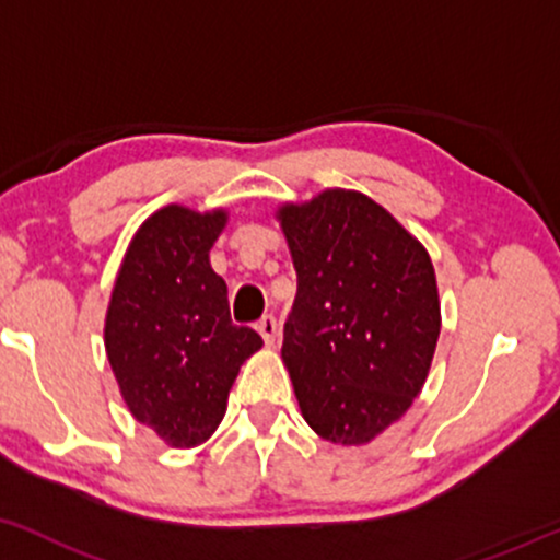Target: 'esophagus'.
Wrapping results in <instances>:
<instances>
[{
	"mask_svg": "<svg viewBox=\"0 0 560 560\" xmlns=\"http://www.w3.org/2000/svg\"><path fill=\"white\" fill-rule=\"evenodd\" d=\"M258 334L262 336V341H266L268 347L276 345V339H279V323H276L273 315H262L258 323Z\"/></svg>",
	"mask_w": 560,
	"mask_h": 560,
	"instance_id": "1",
	"label": "esophagus"
}]
</instances>
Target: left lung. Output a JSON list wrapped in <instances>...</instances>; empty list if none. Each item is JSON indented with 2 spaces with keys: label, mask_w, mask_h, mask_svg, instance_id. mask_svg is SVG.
<instances>
[{
  "label": "left lung",
  "mask_w": 560,
  "mask_h": 560,
  "mask_svg": "<svg viewBox=\"0 0 560 560\" xmlns=\"http://www.w3.org/2000/svg\"><path fill=\"white\" fill-rule=\"evenodd\" d=\"M298 271L281 357L320 438L362 446L412 407L441 334L425 247L386 208L323 190L279 208Z\"/></svg>",
  "instance_id": "8db88e82"
}]
</instances>
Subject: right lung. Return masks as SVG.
<instances>
[{"mask_svg": "<svg viewBox=\"0 0 560 560\" xmlns=\"http://www.w3.org/2000/svg\"><path fill=\"white\" fill-rule=\"evenodd\" d=\"M224 226L221 208H161L135 232L106 310V357L127 409L174 448L213 435L240 365L262 347L232 323L226 281L208 260Z\"/></svg>", "mask_w": 560, "mask_h": 560, "instance_id": "add662e5", "label": "right lung"}]
</instances>
